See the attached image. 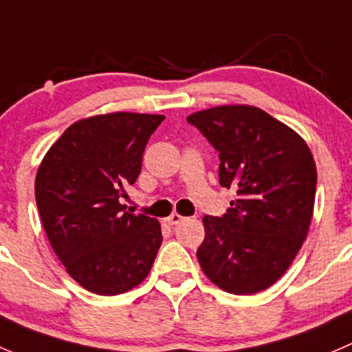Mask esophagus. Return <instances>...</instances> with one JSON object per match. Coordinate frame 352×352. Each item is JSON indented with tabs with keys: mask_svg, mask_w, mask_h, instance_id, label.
I'll return each instance as SVG.
<instances>
[{
	"mask_svg": "<svg viewBox=\"0 0 352 352\" xmlns=\"http://www.w3.org/2000/svg\"><path fill=\"white\" fill-rule=\"evenodd\" d=\"M181 220H183V217H181L179 213H171V215H169L168 219H166V222H168L169 226H177V223H179Z\"/></svg>",
	"mask_w": 352,
	"mask_h": 352,
	"instance_id": "34e87169",
	"label": "esophagus"
}]
</instances>
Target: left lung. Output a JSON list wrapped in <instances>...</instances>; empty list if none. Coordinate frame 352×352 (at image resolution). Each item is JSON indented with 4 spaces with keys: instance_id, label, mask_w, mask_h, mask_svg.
Masks as SVG:
<instances>
[{
    "instance_id": "1",
    "label": "left lung",
    "mask_w": 352,
    "mask_h": 352,
    "mask_svg": "<svg viewBox=\"0 0 352 352\" xmlns=\"http://www.w3.org/2000/svg\"><path fill=\"white\" fill-rule=\"evenodd\" d=\"M219 152L220 186L237 195L222 217H203V273L234 295L270 288L302 248L317 169L305 140L266 111L215 107L186 118Z\"/></svg>"
}]
</instances>
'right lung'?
Instances as JSON below:
<instances>
[{
  "instance_id": "obj_1",
  "label": "right lung",
  "mask_w": 352,
  "mask_h": 352,
  "mask_svg": "<svg viewBox=\"0 0 352 352\" xmlns=\"http://www.w3.org/2000/svg\"><path fill=\"white\" fill-rule=\"evenodd\" d=\"M162 120L118 111L76 122L37 171L35 200L50 245L72 280L96 295L142 283L161 248L157 220L126 212L120 198Z\"/></svg>"
}]
</instances>
